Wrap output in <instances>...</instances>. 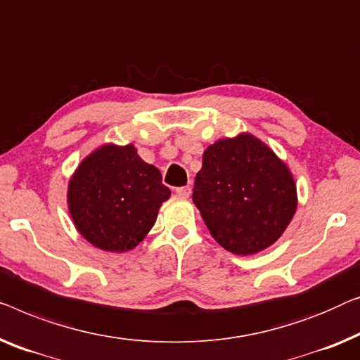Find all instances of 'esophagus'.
Segmentation results:
<instances>
[{
    "mask_svg": "<svg viewBox=\"0 0 360 360\" xmlns=\"http://www.w3.org/2000/svg\"><path fill=\"white\" fill-rule=\"evenodd\" d=\"M176 195L181 196V198H190V195H191V186H190V185L180 186V188H176Z\"/></svg>",
    "mask_w": 360,
    "mask_h": 360,
    "instance_id": "34e87169",
    "label": "esophagus"
}]
</instances>
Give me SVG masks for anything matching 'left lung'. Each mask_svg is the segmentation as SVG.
Here are the masks:
<instances>
[{
  "label": "left lung",
  "instance_id": "left-lung-1",
  "mask_svg": "<svg viewBox=\"0 0 360 360\" xmlns=\"http://www.w3.org/2000/svg\"><path fill=\"white\" fill-rule=\"evenodd\" d=\"M193 202L214 240L236 255H255L283 236L297 210L294 176L250 133L219 139L202 154Z\"/></svg>",
  "mask_w": 360,
  "mask_h": 360
}]
</instances>
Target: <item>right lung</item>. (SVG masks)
Returning <instances> with one entry per match:
<instances>
[{
  "mask_svg": "<svg viewBox=\"0 0 360 360\" xmlns=\"http://www.w3.org/2000/svg\"><path fill=\"white\" fill-rule=\"evenodd\" d=\"M169 198L159 169L146 164L133 144L101 146L68 185V207L77 232L112 253L136 247Z\"/></svg>",
  "mask_w": 360,
  "mask_h": 360,
  "instance_id": "1",
  "label": "right lung"
}]
</instances>
